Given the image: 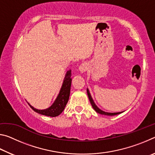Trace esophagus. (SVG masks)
I'll return each instance as SVG.
<instances>
[{
	"label": "esophagus",
	"instance_id": "34e87169",
	"mask_svg": "<svg viewBox=\"0 0 155 155\" xmlns=\"http://www.w3.org/2000/svg\"><path fill=\"white\" fill-rule=\"evenodd\" d=\"M78 69H79V71L81 73H83V72H85V71H87L88 68H87V65L86 64H82L80 65V66H79V68H78Z\"/></svg>",
	"mask_w": 155,
	"mask_h": 155
}]
</instances>
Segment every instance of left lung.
Instances as JSON below:
<instances>
[{
    "label": "left lung",
    "mask_w": 155,
    "mask_h": 155,
    "mask_svg": "<svg viewBox=\"0 0 155 155\" xmlns=\"http://www.w3.org/2000/svg\"><path fill=\"white\" fill-rule=\"evenodd\" d=\"M87 93L88 98H89V99H90V103L91 104V106H92L93 109L95 110L96 112L98 113V114H100L101 115H111V116H112V115H118L120 114H122V113L123 112V111H122V112H116V113H109V112H105V111H103V110L99 109L98 107L96 106V104H95V103H94L92 97H91V94L90 93V91H89V90H88V88H87Z\"/></svg>",
    "instance_id": "left-lung-1"
}]
</instances>
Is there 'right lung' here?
<instances>
[{"label":"right lung","instance_id":"right-lung-1","mask_svg":"<svg viewBox=\"0 0 155 155\" xmlns=\"http://www.w3.org/2000/svg\"><path fill=\"white\" fill-rule=\"evenodd\" d=\"M71 70H69L67 71L66 74L65 75L64 81H63L62 86L61 90L59 91V93L57 96L55 101L52 103L51 107L45 109H38L34 108L33 106L29 104L34 111H35L39 114L46 115L49 117H56L58 116L61 113L64 111L65 106L68 103V100H69L70 93V87H71Z\"/></svg>","mask_w":155,"mask_h":155}]
</instances>
